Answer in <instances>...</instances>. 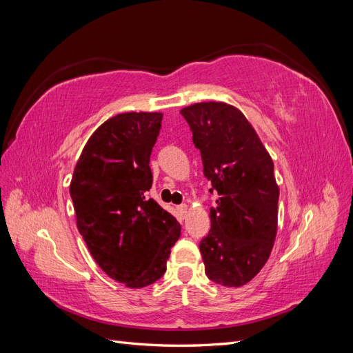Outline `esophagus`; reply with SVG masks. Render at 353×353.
Wrapping results in <instances>:
<instances>
[{
  "label": "esophagus",
  "mask_w": 353,
  "mask_h": 353,
  "mask_svg": "<svg viewBox=\"0 0 353 353\" xmlns=\"http://www.w3.org/2000/svg\"><path fill=\"white\" fill-rule=\"evenodd\" d=\"M176 210H178V213H179L181 216H185V213H187V210H188V206H187V205H181V206L176 208Z\"/></svg>",
  "instance_id": "esophagus-1"
}]
</instances>
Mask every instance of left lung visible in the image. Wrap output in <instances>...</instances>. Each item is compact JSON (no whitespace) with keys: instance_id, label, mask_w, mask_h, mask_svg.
Listing matches in <instances>:
<instances>
[{"instance_id":"left-lung-1","label":"left lung","mask_w":353,"mask_h":353,"mask_svg":"<svg viewBox=\"0 0 353 353\" xmlns=\"http://www.w3.org/2000/svg\"><path fill=\"white\" fill-rule=\"evenodd\" d=\"M181 114L219 196L209 213L212 228L200 243L206 275L216 284L241 287L259 274L274 248L280 194L274 162L236 105L203 101Z\"/></svg>"}]
</instances>
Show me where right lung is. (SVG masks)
Masks as SVG:
<instances>
[{
  "label": "right lung",
  "mask_w": 353,
  "mask_h": 353,
  "mask_svg": "<svg viewBox=\"0 0 353 353\" xmlns=\"http://www.w3.org/2000/svg\"><path fill=\"white\" fill-rule=\"evenodd\" d=\"M163 113H119L92 132L70 181L77 227L100 268L130 288L157 281L178 221L147 199L153 175L150 154Z\"/></svg>",
  "instance_id": "1"
}]
</instances>
